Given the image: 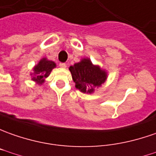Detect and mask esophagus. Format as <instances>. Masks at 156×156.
<instances>
[{
	"label": "esophagus",
	"instance_id": "obj_1",
	"mask_svg": "<svg viewBox=\"0 0 156 156\" xmlns=\"http://www.w3.org/2000/svg\"><path fill=\"white\" fill-rule=\"evenodd\" d=\"M59 66H60L61 68H66V67H67V64H66L65 62H60V63H59Z\"/></svg>",
	"mask_w": 156,
	"mask_h": 156
}]
</instances>
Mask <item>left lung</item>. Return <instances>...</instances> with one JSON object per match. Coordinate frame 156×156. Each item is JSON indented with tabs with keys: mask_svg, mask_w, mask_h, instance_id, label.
Returning <instances> with one entry per match:
<instances>
[{
	"mask_svg": "<svg viewBox=\"0 0 156 156\" xmlns=\"http://www.w3.org/2000/svg\"><path fill=\"white\" fill-rule=\"evenodd\" d=\"M76 87L83 93H93L95 87H100L106 80V73L100 67L93 65L89 59H82L80 62L69 67Z\"/></svg>",
	"mask_w": 156,
	"mask_h": 156,
	"instance_id": "1",
	"label": "left lung"
}]
</instances>
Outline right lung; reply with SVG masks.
I'll return each instance as SVG.
<instances>
[{
	"instance_id": "1",
	"label": "right lung",
	"mask_w": 156,
	"mask_h": 156,
	"mask_svg": "<svg viewBox=\"0 0 156 156\" xmlns=\"http://www.w3.org/2000/svg\"><path fill=\"white\" fill-rule=\"evenodd\" d=\"M55 67L56 63L54 62L49 61L46 58L42 59L33 69V73L32 74V80L36 81L38 84H42L44 81V78L49 76L51 70Z\"/></svg>"
}]
</instances>
